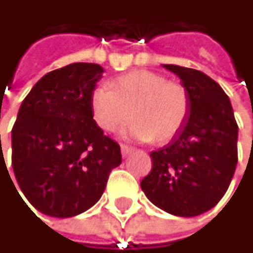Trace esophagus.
Returning <instances> with one entry per match:
<instances>
[{
    "label": "esophagus",
    "instance_id": "1",
    "mask_svg": "<svg viewBox=\"0 0 253 253\" xmlns=\"http://www.w3.org/2000/svg\"><path fill=\"white\" fill-rule=\"evenodd\" d=\"M133 147H130V145H121V154H123V157H127V156H130L132 153H133Z\"/></svg>",
    "mask_w": 253,
    "mask_h": 253
}]
</instances>
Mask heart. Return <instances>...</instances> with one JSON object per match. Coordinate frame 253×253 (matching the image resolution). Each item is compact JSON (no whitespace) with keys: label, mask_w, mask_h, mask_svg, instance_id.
Wrapping results in <instances>:
<instances>
[{"label":"heart","mask_w":253,"mask_h":253,"mask_svg":"<svg viewBox=\"0 0 253 253\" xmlns=\"http://www.w3.org/2000/svg\"><path fill=\"white\" fill-rule=\"evenodd\" d=\"M94 123L105 132H114L135 118L126 135L159 144L169 142L181 129L190 112L185 85L168 81L151 71H132L111 81V88L99 85L90 96Z\"/></svg>","instance_id":"heart-1"}]
</instances>
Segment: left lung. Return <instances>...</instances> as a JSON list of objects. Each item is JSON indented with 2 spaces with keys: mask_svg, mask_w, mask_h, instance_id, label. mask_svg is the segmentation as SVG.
<instances>
[{
  "mask_svg": "<svg viewBox=\"0 0 253 253\" xmlns=\"http://www.w3.org/2000/svg\"><path fill=\"white\" fill-rule=\"evenodd\" d=\"M181 78L190 112L172 141L153 151L141 188L151 203L176 216H197L225 194L237 166L239 127L221 85L202 71L163 65Z\"/></svg>",
  "mask_w": 253,
  "mask_h": 253,
  "instance_id": "8db88e82",
  "label": "left lung"
}]
</instances>
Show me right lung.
I'll return each mask as SVG.
<instances>
[{
  "label": "right lung",
  "mask_w": 253,
  "mask_h": 253,
  "mask_svg": "<svg viewBox=\"0 0 253 253\" xmlns=\"http://www.w3.org/2000/svg\"><path fill=\"white\" fill-rule=\"evenodd\" d=\"M102 72L100 65L83 62L54 69L20 105L11 130V166L26 200L44 215L85 212L121 165L120 145L103 135L91 114L90 96Z\"/></svg>",
  "instance_id": "right-lung-1"
}]
</instances>
